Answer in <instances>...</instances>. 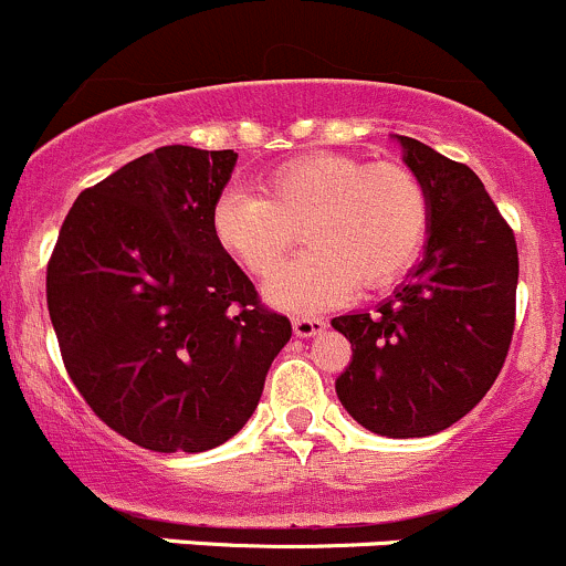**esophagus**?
<instances>
[{"label":"esophagus","instance_id":"1","mask_svg":"<svg viewBox=\"0 0 566 566\" xmlns=\"http://www.w3.org/2000/svg\"><path fill=\"white\" fill-rule=\"evenodd\" d=\"M324 329H326L324 318H316V316H296V318H294V335H296V337L322 335Z\"/></svg>","mask_w":566,"mask_h":566}]
</instances>
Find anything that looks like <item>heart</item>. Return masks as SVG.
<instances>
[{
	"mask_svg": "<svg viewBox=\"0 0 566 566\" xmlns=\"http://www.w3.org/2000/svg\"><path fill=\"white\" fill-rule=\"evenodd\" d=\"M428 220V190L409 166L340 153L285 160L259 196L229 190L212 209L214 240L259 281L275 275L302 231L307 250L266 285L289 311L335 305L357 283H392L417 259Z\"/></svg>",
	"mask_w": 566,
	"mask_h": 566,
	"instance_id": "b5f03b06",
	"label": "heart"
}]
</instances>
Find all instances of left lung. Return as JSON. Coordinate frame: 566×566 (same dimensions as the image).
Here are the masks:
<instances>
[{"mask_svg": "<svg viewBox=\"0 0 566 566\" xmlns=\"http://www.w3.org/2000/svg\"><path fill=\"white\" fill-rule=\"evenodd\" d=\"M398 142L428 190L424 255L376 313L332 318L354 352L335 392L373 433L419 439L455 424L496 381L515 329L517 244L469 166Z\"/></svg>", "mask_w": 566, "mask_h": 566, "instance_id": "obj_1", "label": "left lung"}]
</instances>
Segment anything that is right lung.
<instances>
[{"instance_id": "add662e5", "label": "right lung", "mask_w": 566, "mask_h": 566, "mask_svg": "<svg viewBox=\"0 0 566 566\" xmlns=\"http://www.w3.org/2000/svg\"><path fill=\"white\" fill-rule=\"evenodd\" d=\"M234 149L160 147L86 188L45 272L62 363L90 409L153 452L240 433L291 322L220 248Z\"/></svg>"}]
</instances>
